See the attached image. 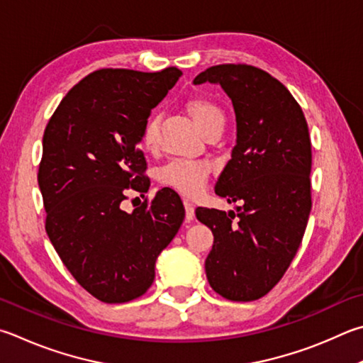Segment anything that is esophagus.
I'll list each match as a JSON object with an SVG mask.
<instances>
[{
    "label": "esophagus",
    "mask_w": 363,
    "mask_h": 363,
    "mask_svg": "<svg viewBox=\"0 0 363 363\" xmlns=\"http://www.w3.org/2000/svg\"><path fill=\"white\" fill-rule=\"evenodd\" d=\"M184 206H186V220H187V222L194 220V217H195L194 203L190 201V200H187V199H184Z\"/></svg>",
    "instance_id": "esophagus-1"
}]
</instances>
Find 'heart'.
<instances>
[{"label":"heart","mask_w":363,"mask_h":363,"mask_svg":"<svg viewBox=\"0 0 363 363\" xmlns=\"http://www.w3.org/2000/svg\"><path fill=\"white\" fill-rule=\"evenodd\" d=\"M187 111L201 133H206L213 128L222 130L225 123L223 111L206 98H195L189 101ZM157 127H159V118L157 116H150L141 131V144L144 149H152L155 146ZM209 173L211 164L204 160H171L159 169L157 177L163 186L174 189L184 195L196 196L201 194Z\"/></svg>","instance_id":"obj_1"}]
</instances>
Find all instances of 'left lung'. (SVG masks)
Segmentation results:
<instances>
[{
	"mask_svg": "<svg viewBox=\"0 0 363 363\" xmlns=\"http://www.w3.org/2000/svg\"><path fill=\"white\" fill-rule=\"evenodd\" d=\"M219 84L232 100L236 144L216 184L233 211L196 208L214 245L204 262L211 287L232 301H252L278 284L305 235L311 211V140L300 104L267 71L217 65L195 85Z\"/></svg>",
	"mask_w": 363,
	"mask_h": 363,
	"instance_id": "1",
	"label": "left lung"
}]
</instances>
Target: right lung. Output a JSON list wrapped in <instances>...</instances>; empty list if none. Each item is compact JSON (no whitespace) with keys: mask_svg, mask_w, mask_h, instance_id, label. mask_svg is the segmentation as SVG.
<instances>
[{"mask_svg":"<svg viewBox=\"0 0 363 363\" xmlns=\"http://www.w3.org/2000/svg\"><path fill=\"white\" fill-rule=\"evenodd\" d=\"M181 74L174 67L90 72L45 127L38 173L45 232L74 279L100 301L125 303L146 292L157 257L186 216L168 189L133 213L121 208L130 190H149L138 144L150 111Z\"/></svg>","mask_w":363,"mask_h":363,"instance_id":"obj_1","label":"right lung"}]
</instances>
